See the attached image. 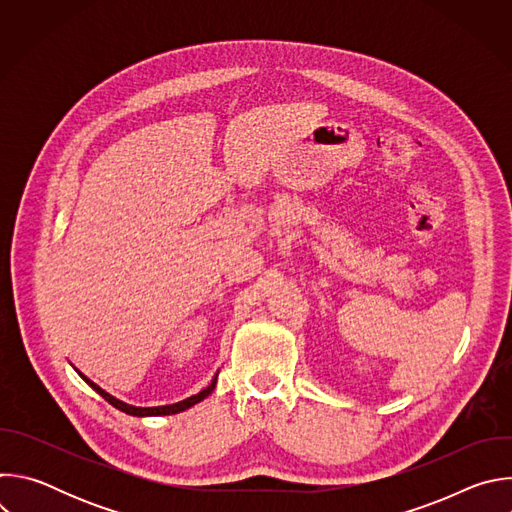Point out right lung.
<instances>
[{
	"label": "right lung",
	"mask_w": 512,
	"mask_h": 512,
	"mask_svg": "<svg viewBox=\"0 0 512 512\" xmlns=\"http://www.w3.org/2000/svg\"><path fill=\"white\" fill-rule=\"evenodd\" d=\"M77 371V369H75ZM79 373V371H77ZM81 375V379L93 389V391H97L107 403H111L115 409H119V411H123V413H127V415H133V417H156V415H174V413H180V411H186V409H190L192 405H196V403H200L202 399H206L212 391H214V387H216V377H218V373L214 375V379L210 381V385L206 387V389H202L200 393H196V395H192V397H188V399H184V401H178V403H172V405H160V407H135V405H129V403H123V401H119L117 397H113V395H109L107 391H103L97 383H93L89 377H85L83 373H79Z\"/></svg>",
	"instance_id": "right-lung-1"
}]
</instances>
